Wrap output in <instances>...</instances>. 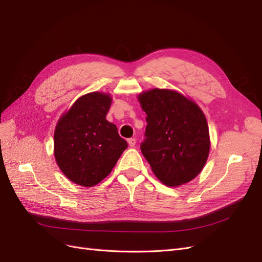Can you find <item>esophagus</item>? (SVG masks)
<instances>
[{
  "mask_svg": "<svg viewBox=\"0 0 262 262\" xmlns=\"http://www.w3.org/2000/svg\"><path fill=\"white\" fill-rule=\"evenodd\" d=\"M128 144H129L130 147H134V146H136V144H137V140L136 139H129L128 140Z\"/></svg>",
  "mask_w": 262,
  "mask_h": 262,
  "instance_id": "1",
  "label": "esophagus"
}]
</instances>
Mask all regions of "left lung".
<instances>
[{"label":"left lung","mask_w":262,"mask_h":262,"mask_svg":"<svg viewBox=\"0 0 262 262\" xmlns=\"http://www.w3.org/2000/svg\"><path fill=\"white\" fill-rule=\"evenodd\" d=\"M147 115L142 154L167 187L194 179L209 157L211 141L202 109L175 90L152 89L138 95Z\"/></svg>","instance_id":"obj_1"}]
</instances>
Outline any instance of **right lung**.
I'll list each match as a JSON object with an SVG mask.
<instances>
[{
  "instance_id": "add662e5",
  "label": "right lung",
  "mask_w": 262,
  "mask_h": 262,
  "mask_svg": "<svg viewBox=\"0 0 262 262\" xmlns=\"http://www.w3.org/2000/svg\"><path fill=\"white\" fill-rule=\"evenodd\" d=\"M112 102L108 93L85 94L61 115L55 125V162L64 176L76 185L99 184L128 147L116 124L106 119Z\"/></svg>"
}]
</instances>
